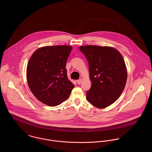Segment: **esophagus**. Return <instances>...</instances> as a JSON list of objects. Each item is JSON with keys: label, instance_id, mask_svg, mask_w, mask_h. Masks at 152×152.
Here are the masks:
<instances>
[{"label": "esophagus", "instance_id": "34e87169", "mask_svg": "<svg viewBox=\"0 0 152 152\" xmlns=\"http://www.w3.org/2000/svg\"><path fill=\"white\" fill-rule=\"evenodd\" d=\"M77 83H78V84H80L81 83V82H82V79H81V78H80V79L78 80L77 81Z\"/></svg>", "mask_w": 152, "mask_h": 152}]
</instances>
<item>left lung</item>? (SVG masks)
I'll list each match as a JSON object with an SVG mask.
<instances>
[{
    "instance_id": "obj_1",
    "label": "left lung",
    "mask_w": 152,
    "mask_h": 152,
    "mask_svg": "<svg viewBox=\"0 0 152 152\" xmlns=\"http://www.w3.org/2000/svg\"><path fill=\"white\" fill-rule=\"evenodd\" d=\"M89 64L91 87L87 100L98 108L114 103L123 92L127 80V69L121 54L108 46L84 45L79 47Z\"/></svg>"
}]
</instances>
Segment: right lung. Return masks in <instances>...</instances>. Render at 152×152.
<instances>
[{
    "label": "right lung",
    "mask_w": 152,
    "mask_h": 152,
    "mask_svg": "<svg viewBox=\"0 0 152 152\" xmlns=\"http://www.w3.org/2000/svg\"><path fill=\"white\" fill-rule=\"evenodd\" d=\"M72 47L45 46L31 56L27 66V80L34 96L50 107L67 100L74 86L68 79L66 63Z\"/></svg>",
    "instance_id": "1"
}]
</instances>
